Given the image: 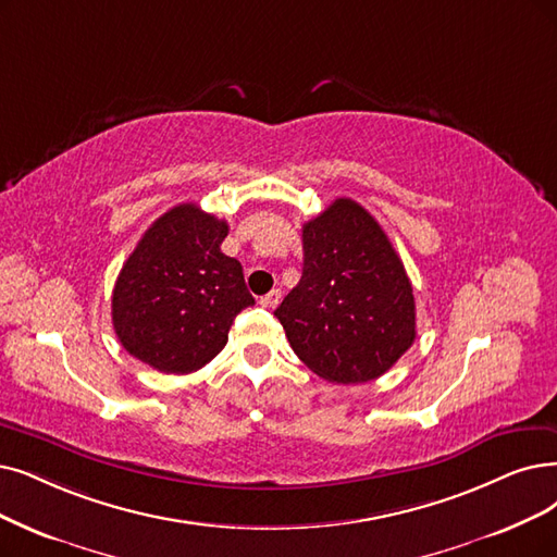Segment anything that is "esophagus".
Listing matches in <instances>:
<instances>
[{
    "label": "esophagus",
    "instance_id": "obj_1",
    "mask_svg": "<svg viewBox=\"0 0 557 557\" xmlns=\"http://www.w3.org/2000/svg\"><path fill=\"white\" fill-rule=\"evenodd\" d=\"M260 304H262L264 308H276V306L281 304V290H272V293H267L264 297H260Z\"/></svg>",
    "mask_w": 557,
    "mask_h": 557
}]
</instances>
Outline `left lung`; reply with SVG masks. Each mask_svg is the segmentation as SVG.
<instances>
[{
	"label": "left lung",
	"instance_id": "left-lung-1",
	"mask_svg": "<svg viewBox=\"0 0 557 557\" xmlns=\"http://www.w3.org/2000/svg\"><path fill=\"white\" fill-rule=\"evenodd\" d=\"M301 233L304 272L274 315L322 380L372 382L416 341L405 264L376 219L351 198H336Z\"/></svg>",
	"mask_w": 557,
	"mask_h": 557
}]
</instances>
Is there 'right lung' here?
<instances>
[{"mask_svg":"<svg viewBox=\"0 0 557 557\" xmlns=\"http://www.w3.org/2000/svg\"><path fill=\"white\" fill-rule=\"evenodd\" d=\"M224 219L194 203L175 206L144 233L111 295L121 345L141 363L187 374L228 343L237 313L253 306L242 264L221 253Z\"/></svg>","mask_w":557,"mask_h":557,"instance_id":"1","label":"right lung"}]
</instances>
